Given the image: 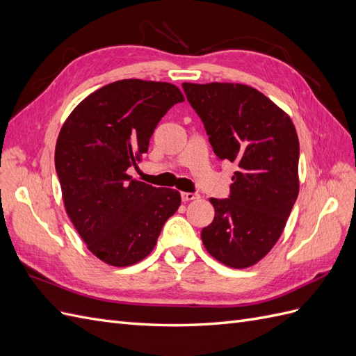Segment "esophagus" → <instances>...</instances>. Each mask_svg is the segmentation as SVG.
<instances>
[{"mask_svg":"<svg viewBox=\"0 0 356 356\" xmlns=\"http://www.w3.org/2000/svg\"><path fill=\"white\" fill-rule=\"evenodd\" d=\"M200 196L197 195V193H187V191H182L181 193V199L182 202H190V200H196L199 199Z\"/></svg>","mask_w":356,"mask_h":356,"instance_id":"34e87169","label":"esophagus"}]
</instances>
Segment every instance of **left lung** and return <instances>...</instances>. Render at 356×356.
<instances>
[{"instance_id": "1", "label": "left lung", "mask_w": 356, "mask_h": 356, "mask_svg": "<svg viewBox=\"0 0 356 356\" xmlns=\"http://www.w3.org/2000/svg\"><path fill=\"white\" fill-rule=\"evenodd\" d=\"M220 160L238 165L230 199H211L207 251L233 268L257 264L281 238L298 196L300 144L291 117L251 86L182 83Z\"/></svg>"}]
</instances>
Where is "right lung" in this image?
Instances as JSON below:
<instances>
[{
  "instance_id": "add662e5",
  "label": "right lung",
  "mask_w": 356,
  "mask_h": 356,
  "mask_svg": "<svg viewBox=\"0 0 356 356\" xmlns=\"http://www.w3.org/2000/svg\"><path fill=\"white\" fill-rule=\"evenodd\" d=\"M182 101L175 84L118 80L84 98L62 124L55 166L63 207L105 264L144 260L179 208V191L148 186L127 169L143 160L161 117Z\"/></svg>"
}]
</instances>
